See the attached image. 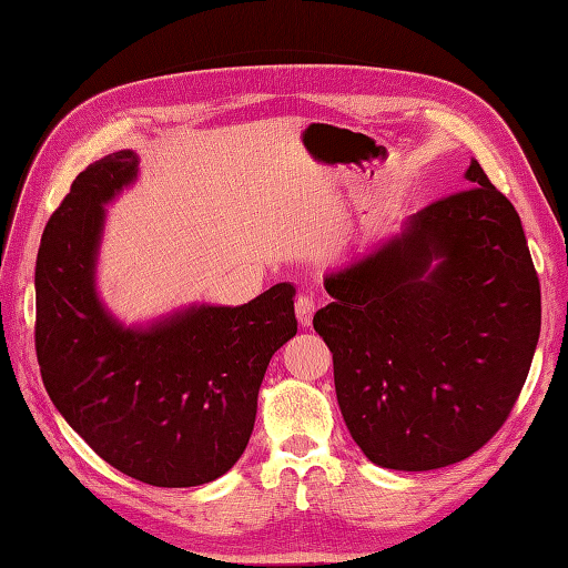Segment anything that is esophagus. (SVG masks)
I'll use <instances>...</instances> for the list:
<instances>
[{"label":"esophagus","mask_w":568,"mask_h":568,"mask_svg":"<svg viewBox=\"0 0 568 568\" xmlns=\"http://www.w3.org/2000/svg\"><path fill=\"white\" fill-rule=\"evenodd\" d=\"M315 310H317V305L310 295H300L295 300V315H297V322L303 324V327H310L312 317H315Z\"/></svg>","instance_id":"34e87169"}]
</instances>
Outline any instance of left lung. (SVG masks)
Instances as JSON below:
<instances>
[{"label":"left lung","mask_w":568,"mask_h":568,"mask_svg":"<svg viewBox=\"0 0 568 568\" xmlns=\"http://www.w3.org/2000/svg\"><path fill=\"white\" fill-rule=\"evenodd\" d=\"M464 175L468 190L324 277L334 303L312 320L346 427L383 468L432 470L478 452L537 348L541 295L520 214L478 161Z\"/></svg>","instance_id":"obj_1"}]
</instances>
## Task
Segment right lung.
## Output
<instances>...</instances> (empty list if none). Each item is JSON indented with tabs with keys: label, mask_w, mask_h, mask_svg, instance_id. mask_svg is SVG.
Masks as SVG:
<instances>
[{
	"label": "right lung",
	"mask_w": 568,
	"mask_h": 568,
	"mask_svg": "<svg viewBox=\"0 0 568 568\" xmlns=\"http://www.w3.org/2000/svg\"><path fill=\"white\" fill-rule=\"evenodd\" d=\"M136 175L134 151L104 155L48 220L36 261V356L58 413L106 464L149 486H202L246 449L265 368L297 332L295 287L126 327L104 307L94 273L104 204Z\"/></svg>",
	"instance_id": "1"
}]
</instances>
